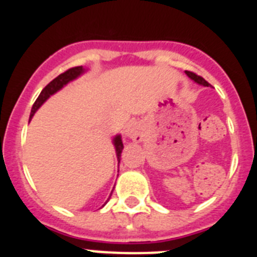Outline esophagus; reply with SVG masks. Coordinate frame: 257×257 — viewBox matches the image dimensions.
I'll use <instances>...</instances> for the list:
<instances>
[{
    "instance_id": "34e87169",
    "label": "esophagus",
    "mask_w": 257,
    "mask_h": 257,
    "mask_svg": "<svg viewBox=\"0 0 257 257\" xmlns=\"http://www.w3.org/2000/svg\"><path fill=\"white\" fill-rule=\"evenodd\" d=\"M128 135H130V138H133L134 140L142 139V133H140L138 127H131V128H128Z\"/></svg>"
}]
</instances>
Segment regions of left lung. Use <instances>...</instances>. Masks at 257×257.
Masks as SVG:
<instances>
[{"instance_id": "1", "label": "left lung", "mask_w": 257, "mask_h": 257, "mask_svg": "<svg viewBox=\"0 0 257 257\" xmlns=\"http://www.w3.org/2000/svg\"><path fill=\"white\" fill-rule=\"evenodd\" d=\"M185 73L188 74V76L190 77V78L193 79V81H196L197 83H199V85H203V86H211L210 83L207 82V81H206L205 78H203V77H201V76H198V74H196L194 73V72H190V70H185Z\"/></svg>"}]
</instances>
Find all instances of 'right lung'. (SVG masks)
Returning <instances> with one entry per match:
<instances>
[{
  "label": "right lung",
  "instance_id": "obj_1",
  "mask_svg": "<svg viewBox=\"0 0 257 257\" xmlns=\"http://www.w3.org/2000/svg\"><path fill=\"white\" fill-rule=\"evenodd\" d=\"M83 72V68L82 67H73V68H69L68 70H65L64 73L59 74L56 78H54L49 85H46V87L41 91V94L38 95V97L36 99L35 104L32 106V110H31V118L33 117V114L36 113L38 108H40L42 104L46 101V99H49L50 95L55 94L58 90H60L61 87L64 85H67L69 81L74 79L76 77H78L79 74ZM114 147H115V152H117V158H118V162H119V157H121L122 153V149H123V144H122V139L121 136H115L114 138Z\"/></svg>",
  "mask_w": 257,
  "mask_h": 257
}]
</instances>
